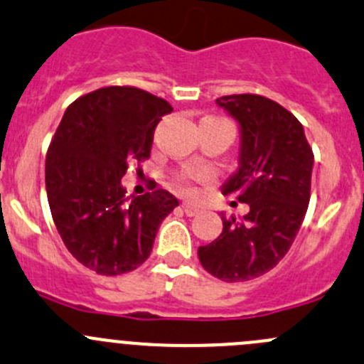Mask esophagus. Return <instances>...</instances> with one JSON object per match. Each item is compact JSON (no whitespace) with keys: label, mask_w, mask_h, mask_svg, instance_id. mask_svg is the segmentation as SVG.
Wrapping results in <instances>:
<instances>
[{"label":"esophagus","mask_w":364,"mask_h":364,"mask_svg":"<svg viewBox=\"0 0 364 364\" xmlns=\"http://www.w3.org/2000/svg\"><path fill=\"white\" fill-rule=\"evenodd\" d=\"M183 211H185L186 217H196V215L200 213L199 208L193 206V204H190V203H183Z\"/></svg>","instance_id":"1"}]
</instances>
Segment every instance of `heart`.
Returning <instances> with one entry per match:
<instances>
[{
	"label": "heart",
	"instance_id": "heart-1",
	"mask_svg": "<svg viewBox=\"0 0 364 364\" xmlns=\"http://www.w3.org/2000/svg\"><path fill=\"white\" fill-rule=\"evenodd\" d=\"M211 174L208 171H186L178 176L176 186L185 196H196V183L210 181Z\"/></svg>",
	"mask_w": 364,
	"mask_h": 364
}]
</instances>
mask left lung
Returning a JSON list of instances; mask_svg holds the SVG:
<instances>
[{
    "instance_id": "left-lung-1",
    "label": "left lung",
    "mask_w": 364,
    "mask_h": 364,
    "mask_svg": "<svg viewBox=\"0 0 364 364\" xmlns=\"http://www.w3.org/2000/svg\"><path fill=\"white\" fill-rule=\"evenodd\" d=\"M218 107L238 121L240 167L222 193L249 204L242 220L222 217L220 236L199 247L204 270L225 283L263 276L290 250L311 197L313 151L291 112L257 94H232Z\"/></svg>"
}]
</instances>
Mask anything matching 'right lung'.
<instances>
[{
	"mask_svg": "<svg viewBox=\"0 0 364 364\" xmlns=\"http://www.w3.org/2000/svg\"><path fill=\"white\" fill-rule=\"evenodd\" d=\"M172 107L136 87H105L63 114L46 156V192L67 250L100 276H121L149 257L161 220L178 206L167 190L126 197L129 164L147 160Z\"/></svg>",
	"mask_w": 364,
	"mask_h": 364,
	"instance_id": "1",
	"label": "right lung"
}]
</instances>
